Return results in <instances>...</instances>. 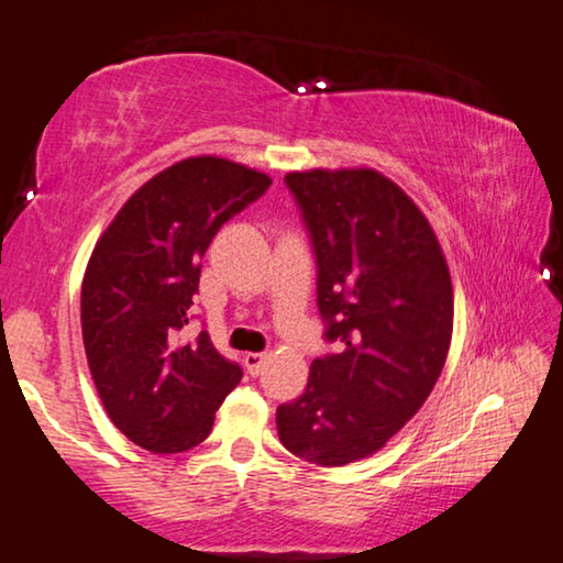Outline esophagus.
I'll return each instance as SVG.
<instances>
[{
    "instance_id": "1",
    "label": "esophagus",
    "mask_w": 563,
    "mask_h": 563,
    "mask_svg": "<svg viewBox=\"0 0 563 563\" xmlns=\"http://www.w3.org/2000/svg\"><path fill=\"white\" fill-rule=\"evenodd\" d=\"M242 362H245V368H247L250 376H257L260 372H263L267 356L265 354H245V356H242Z\"/></svg>"
}]
</instances>
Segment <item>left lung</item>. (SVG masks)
Masks as SVG:
<instances>
[{
    "label": "left lung",
    "mask_w": 563,
    "mask_h": 563,
    "mask_svg": "<svg viewBox=\"0 0 563 563\" xmlns=\"http://www.w3.org/2000/svg\"><path fill=\"white\" fill-rule=\"evenodd\" d=\"M285 181L313 240L325 339L341 349L310 364L275 422L292 455L341 467L379 452L430 397L452 341V278L430 220L389 176L356 166Z\"/></svg>",
    "instance_id": "1"
}]
</instances>
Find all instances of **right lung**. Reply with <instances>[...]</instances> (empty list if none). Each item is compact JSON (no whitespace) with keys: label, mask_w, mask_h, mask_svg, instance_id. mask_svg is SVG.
Wrapping results in <instances>:
<instances>
[{"label":"right lung","mask_w":563,"mask_h":563,"mask_svg":"<svg viewBox=\"0 0 563 563\" xmlns=\"http://www.w3.org/2000/svg\"><path fill=\"white\" fill-rule=\"evenodd\" d=\"M271 181L222 156L181 158L125 199L90 253L82 346L106 415L139 448L156 455L197 448L242 379L207 331L187 343L179 331L209 242Z\"/></svg>","instance_id":"right-lung-1"}]
</instances>
